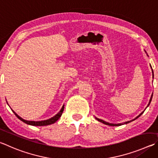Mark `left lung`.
Segmentation results:
<instances>
[{
	"instance_id": "8db88e82",
	"label": "left lung",
	"mask_w": 158,
	"mask_h": 158,
	"mask_svg": "<svg viewBox=\"0 0 158 158\" xmlns=\"http://www.w3.org/2000/svg\"><path fill=\"white\" fill-rule=\"evenodd\" d=\"M144 51H145V50H144ZM145 52H146V54H147V55L148 56V55L147 53V52L145 51ZM150 66H151V70H152V73H153V69H152V67H151V65H150ZM152 97H153V94H152V95H151V99H150V100H149V102H148V106H147V107L148 106L149 104H151V100H152ZM146 108H145V110H146ZM144 110L143 111V112H142V113H140L138 116H137L135 119H132V120H130V121H128V122H123V123H119V124H113V123H109V122H106V121H104V120H103V119L97 118V117H95V119L97 120V121L102 122V123H103V124H106V125L111 126V127H119V126H122V125H124V124H128V123H129V122H133V121H134V120H135L136 119L138 118L139 117H140V116L142 115V114H143V113H144Z\"/></svg>"
}]
</instances>
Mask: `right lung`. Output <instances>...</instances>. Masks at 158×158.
Returning a JSON list of instances; mask_svg holds the SVG:
<instances>
[{
    "label": "right lung",
    "mask_w": 158,
    "mask_h": 158,
    "mask_svg": "<svg viewBox=\"0 0 158 158\" xmlns=\"http://www.w3.org/2000/svg\"><path fill=\"white\" fill-rule=\"evenodd\" d=\"M64 110V105L63 106L62 108L60 111L58 113L56 114H55L54 117H51V118L46 119V120H43V121H28V120H25L24 119H23L22 117H20L19 114H17L15 112H14L13 110H11L13 111V113L15 114V115L18 117V118L21 120L22 122H23L24 123L27 124H29L31 126H36V127H42V126H48V125H50V124H52L54 123H55L57 120H58L60 117H61V114L63 113V111Z\"/></svg>",
    "instance_id": "add662e5"
}]
</instances>
